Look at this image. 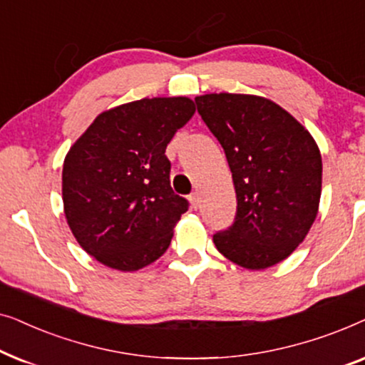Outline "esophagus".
I'll use <instances>...</instances> for the list:
<instances>
[{
    "label": "esophagus",
    "mask_w": 365,
    "mask_h": 365,
    "mask_svg": "<svg viewBox=\"0 0 365 365\" xmlns=\"http://www.w3.org/2000/svg\"><path fill=\"white\" fill-rule=\"evenodd\" d=\"M189 201H191V206L194 209H197V206H199V196H197L196 192H192L191 196H189Z\"/></svg>",
    "instance_id": "34e87169"
}]
</instances>
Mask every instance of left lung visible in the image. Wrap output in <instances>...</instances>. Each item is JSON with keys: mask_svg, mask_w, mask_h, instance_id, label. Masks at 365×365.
I'll return each instance as SVG.
<instances>
[{"mask_svg": "<svg viewBox=\"0 0 365 365\" xmlns=\"http://www.w3.org/2000/svg\"><path fill=\"white\" fill-rule=\"evenodd\" d=\"M197 113L226 154L236 189L234 222L212 236L237 266L261 271L304 241L317 216L322 159L286 109L251 94H204Z\"/></svg>", "mask_w": 365, "mask_h": 365, "instance_id": "obj_1", "label": "left lung"}]
</instances>
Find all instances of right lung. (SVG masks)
Instances as JSON below:
<instances>
[{
  "label": "right lung",
  "instance_id": "add662e5",
  "mask_svg": "<svg viewBox=\"0 0 365 365\" xmlns=\"http://www.w3.org/2000/svg\"><path fill=\"white\" fill-rule=\"evenodd\" d=\"M189 98L139 99L94 119L63 166L68 224L104 266L138 271L166 252L189 209L173 191L166 146L192 118Z\"/></svg>",
  "mask_w": 365,
  "mask_h": 365
}]
</instances>
